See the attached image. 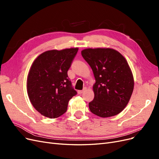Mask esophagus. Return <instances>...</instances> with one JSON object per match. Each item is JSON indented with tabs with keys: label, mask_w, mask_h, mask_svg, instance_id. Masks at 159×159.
Returning <instances> with one entry per match:
<instances>
[{
	"label": "esophagus",
	"mask_w": 159,
	"mask_h": 159,
	"mask_svg": "<svg viewBox=\"0 0 159 159\" xmlns=\"http://www.w3.org/2000/svg\"><path fill=\"white\" fill-rule=\"evenodd\" d=\"M86 90H87V88L85 87V88H84L83 90H78V93L79 94H81L82 93H84V91H85Z\"/></svg>",
	"instance_id": "obj_1"
}]
</instances>
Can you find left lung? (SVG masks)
<instances>
[{"instance_id":"left-lung-1","label":"left lung","mask_w":159,"mask_h":159,"mask_svg":"<svg viewBox=\"0 0 159 159\" xmlns=\"http://www.w3.org/2000/svg\"><path fill=\"white\" fill-rule=\"evenodd\" d=\"M81 56L92 69L95 83L94 99L89 103L91 113L109 117L127 106L134 88L132 71L125 58L111 48H88Z\"/></svg>"}]
</instances>
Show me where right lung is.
Instances as JSON below:
<instances>
[{
    "mask_svg": "<svg viewBox=\"0 0 159 159\" xmlns=\"http://www.w3.org/2000/svg\"><path fill=\"white\" fill-rule=\"evenodd\" d=\"M78 51V48L48 50L34 61L27 79L28 95L33 107L44 116H61L77 94L68 71Z\"/></svg>",
    "mask_w": 159,
    "mask_h": 159,
    "instance_id": "1",
    "label": "right lung"
}]
</instances>
